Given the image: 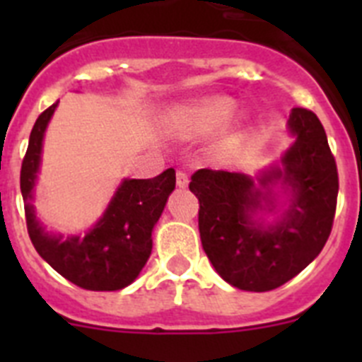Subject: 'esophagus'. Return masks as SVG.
<instances>
[{
    "mask_svg": "<svg viewBox=\"0 0 362 362\" xmlns=\"http://www.w3.org/2000/svg\"><path fill=\"white\" fill-rule=\"evenodd\" d=\"M175 183H177L179 188H187L188 187V175H187V172L177 170V174H175Z\"/></svg>",
    "mask_w": 362,
    "mask_h": 362,
    "instance_id": "34e87169",
    "label": "esophagus"
}]
</instances>
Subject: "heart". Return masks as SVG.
<instances>
[{
	"label": "heart",
	"mask_w": 362,
	"mask_h": 362,
	"mask_svg": "<svg viewBox=\"0 0 362 362\" xmlns=\"http://www.w3.org/2000/svg\"><path fill=\"white\" fill-rule=\"evenodd\" d=\"M235 112V101L226 95H210L175 108L168 121L177 136L196 139L221 130Z\"/></svg>",
	"instance_id": "b5f03b06"
}]
</instances>
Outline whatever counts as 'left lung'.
I'll return each instance as SVG.
<instances>
[{"mask_svg":"<svg viewBox=\"0 0 362 362\" xmlns=\"http://www.w3.org/2000/svg\"><path fill=\"white\" fill-rule=\"evenodd\" d=\"M288 132L296 141L284 152L283 166L255 179L201 168L188 185L199 199L204 254L226 283L246 292H268L296 277L321 254L332 232L339 177L325 129L312 110L293 108ZM276 184L289 199L267 223L264 214L279 208L271 188Z\"/></svg>","mask_w":362,"mask_h":362,"instance_id":"obj_1","label":"left lung"}]
</instances>
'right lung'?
I'll return each mask as SVG.
<instances>
[{
    "label": "right lung",
    "instance_id": "obj_1",
    "mask_svg": "<svg viewBox=\"0 0 362 362\" xmlns=\"http://www.w3.org/2000/svg\"><path fill=\"white\" fill-rule=\"evenodd\" d=\"M57 103L36 119L21 165V196L30 241L37 254L70 283L94 292H114L136 281L152 254V230L175 188V170L152 179H123L107 210L85 235L47 232L34 210L45 130Z\"/></svg>",
    "mask_w": 362,
    "mask_h": 362
}]
</instances>
